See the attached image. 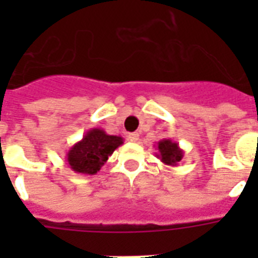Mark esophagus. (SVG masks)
Instances as JSON below:
<instances>
[{
    "instance_id": "obj_1",
    "label": "esophagus",
    "mask_w": 258,
    "mask_h": 258,
    "mask_svg": "<svg viewBox=\"0 0 258 258\" xmlns=\"http://www.w3.org/2000/svg\"><path fill=\"white\" fill-rule=\"evenodd\" d=\"M127 139H128L130 142H134V143H135V142L139 141V134L138 133L128 134V135H127Z\"/></svg>"
}]
</instances>
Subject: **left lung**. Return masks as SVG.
Masks as SVG:
<instances>
[{
	"mask_svg": "<svg viewBox=\"0 0 258 258\" xmlns=\"http://www.w3.org/2000/svg\"><path fill=\"white\" fill-rule=\"evenodd\" d=\"M158 153H155L158 159L167 166H178L182 161L184 153L179 145L171 139H162L157 143Z\"/></svg>",
	"mask_w": 258,
	"mask_h": 258,
	"instance_id": "left-lung-1",
	"label": "left lung"
}]
</instances>
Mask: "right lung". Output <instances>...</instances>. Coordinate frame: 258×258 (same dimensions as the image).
<instances>
[{
	"mask_svg": "<svg viewBox=\"0 0 258 258\" xmlns=\"http://www.w3.org/2000/svg\"><path fill=\"white\" fill-rule=\"evenodd\" d=\"M123 145V138L108 135L104 130H88L82 141L76 142L67 153V162L72 171L95 175L108 161V157Z\"/></svg>",
	"mask_w": 258,
	"mask_h": 258,
	"instance_id": "add662e5",
	"label": "right lung"
}]
</instances>
